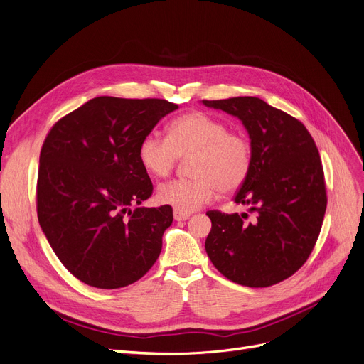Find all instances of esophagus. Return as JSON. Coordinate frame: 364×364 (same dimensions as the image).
Returning <instances> with one entry per match:
<instances>
[{
  "label": "esophagus",
  "mask_w": 364,
  "mask_h": 364,
  "mask_svg": "<svg viewBox=\"0 0 364 364\" xmlns=\"http://www.w3.org/2000/svg\"><path fill=\"white\" fill-rule=\"evenodd\" d=\"M189 216H191V213H185L178 209L173 210V218H175V220H186V219H189Z\"/></svg>",
  "instance_id": "1"
}]
</instances>
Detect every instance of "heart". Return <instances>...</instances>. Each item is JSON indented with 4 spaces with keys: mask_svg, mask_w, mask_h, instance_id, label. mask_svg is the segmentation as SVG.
Returning <instances> with one entry per match:
<instances>
[{
    "mask_svg": "<svg viewBox=\"0 0 364 364\" xmlns=\"http://www.w3.org/2000/svg\"><path fill=\"white\" fill-rule=\"evenodd\" d=\"M142 167L155 178H164L179 159H191V179L163 183L157 197L163 204L189 213L210 203L219 189L237 191L247 181L253 151L245 134L230 132L223 121L204 112H188L171 121L168 137L151 132L137 149Z\"/></svg>",
    "mask_w": 364,
    "mask_h": 364,
    "instance_id": "b5f03b06",
    "label": "heart"
}]
</instances>
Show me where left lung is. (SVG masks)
Segmentation results:
<instances>
[{
	"mask_svg": "<svg viewBox=\"0 0 364 364\" xmlns=\"http://www.w3.org/2000/svg\"><path fill=\"white\" fill-rule=\"evenodd\" d=\"M237 117L249 133L252 170L234 198L255 213L209 212L205 252L228 280L268 287L295 274L313 252L327 197L320 154L305 126L253 96L203 100Z\"/></svg>",
	"mask_w": 364,
	"mask_h": 364,
	"instance_id": "8db88e82",
	"label": "left lung"
}]
</instances>
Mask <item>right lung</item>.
Returning a JSON list of instances; mask_svg holds the SVG:
<instances>
[{
  "mask_svg": "<svg viewBox=\"0 0 364 364\" xmlns=\"http://www.w3.org/2000/svg\"><path fill=\"white\" fill-rule=\"evenodd\" d=\"M176 109L164 99L99 96L47 134L40 154L38 222L59 261L82 283L124 287L159 259L173 210L141 207L152 196V182L137 149Z\"/></svg>",
  "mask_w": 364,
  "mask_h": 364,
  "instance_id": "1",
  "label": "right lung"
}]
</instances>
